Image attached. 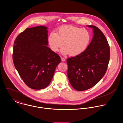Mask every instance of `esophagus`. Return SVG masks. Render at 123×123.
Masks as SVG:
<instances>
[{"label": "esophagus", "instance_id": "1", "mask_svg": "<svg viewBox=\"0 0 123 123\" xmlns=\"http://www.w3.org/2000/svg\"><path fill=\"white\" fill-rule=\"evenodd\" d=\"M61 60H62V61H65V60H66V59L65 58H64V57H61Z\"/></svg>", "mask_w": 123, "mask_h": 123}]
</instances>
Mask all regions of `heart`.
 <instances>
[{"label":"heart","instance_id":"heart-1","mask_svg":"<svg viewBox=\"0 0 123 123\" xmlns=\"http://www.w3.org/2000/svg\"><path fill=\"white\" fill-rule=\"evenodd\" d=\"M91 34L86 29L71 25L60 27L57 33L52 32L48 37V42L51 50L57 52L64 43L61 53L66 55L76 56L83 53L91 41Z\"/></svg>","mask_w":123,"mask_h":123}]
</instances>
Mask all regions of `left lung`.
I'll list each match as a JSON object with an SVG mask.
<instances>
[{
    "label": "left lung",
    "instance_id": "8db88e82",
    "mask_svg": "<svg viewBox=\"0 0 123 123\" xmlns=\"http://www.w3.org/2000/svg\"><path fill=\"white\" fill-rule=\"evenodd\" d=\"M88 26L94 33L91 43L83 53L67 60L69 82L78 91L95 85L105 76L110 60V46L104 34L95 26Z\"/></svg>",
    "mask_w": 123,
    "mask_h": 123
}]
</instances>
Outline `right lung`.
<instances>
[{
    "instance_id": "obj_1",
    "label": "right lung",
    "mask_w": 123,
    "mask_h": 123,
    "mask_svg": "<svg viewBox=\"0 0 123 123\" xmlns=\"http://www.w3.org/2000/svg\"><path fill=\"white\" fill-rule=\"evenodd\" d=\"M47 28H27L16 38L13 49L14 66L29 88L41 90L50 84L60 57L47 46Z\"/></svg>"
}]
</instances>
